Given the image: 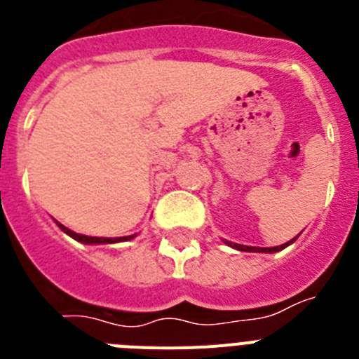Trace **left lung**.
I'll return each mask as SVG.
<instances>
[{
	"instance_id": "obj_1",
	"label": "left lung",
	"mask_w": 359,
	"mask_h": 359,
	"mask_svg": "<svg viewBox=\"0 0 359 359\" xmlns=\"http://www.w3.org/2000/svg\"><path fill=\"white\" fill-rule=\"evenodd\" d=\"M298 237V236H297ZM297 237H293L291 241H287V243L280 244V246H271V248H259V246H246V244H237V243H230V241H224V244L226 246H230V248L233 250H239V252H257V253H277L280 252V250L287 248L290 244H293L294 241H297Z\"/></svg>"
}]
</instances>
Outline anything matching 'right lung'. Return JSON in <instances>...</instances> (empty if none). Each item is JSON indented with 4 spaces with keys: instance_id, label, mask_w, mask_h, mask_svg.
I'll return each mask as SVG.
<instances>
[{
    "instance_id": "obj_1",
    "label": "right lung",
    "mask_w": 359,
    "mask_h": 359,
    "mask_svg": "<svg viewBox=\"0 0 359 359\" xmlns=\"http://www.w3.org/2000/svg\"><path fill=\"white\" fill-rule=\"evenodd\" d=\"M57 226L61 228L62 231H65L66 236H69L72 239L79 241V243L82 244H113V243H122V241H131L135 239L136 233H133V236H126V237H91V236H82V233H77V231L69 230V228H66L65 224H61L59 221H55Z\"/></svg>"
}]
</instances>
